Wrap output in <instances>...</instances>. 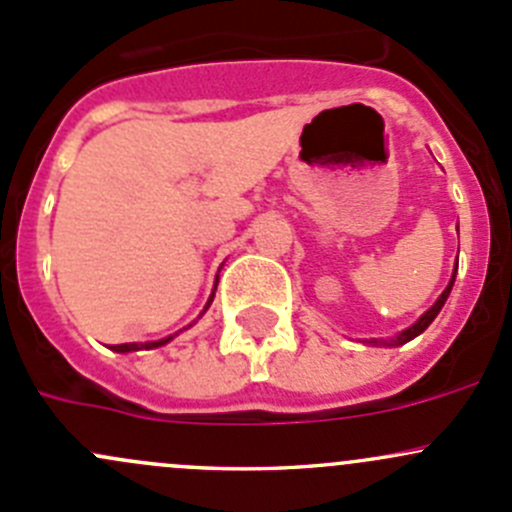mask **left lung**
Here are the masks:
<instances>
[{
    "instance_id": "8db88e82",
    "label": "left lung",
    "mask_w": 512,
    "mask_h": 512,
    "mask_svg": "<svg viewBox=\"0 0 512 512\" xmlns=\"http://www.w3.org/2000/svg\"><path fill=\"white\" fill-rule=\"evenodd\" d=\"M456 272H458V260H456V267H453L451 282H448V287L443 289V292H441V297H438L436 302H433L431 307H428L426 312H423L421 317H418L416 322L411 324V327H406L404 332H399V334H396L394 339H371L369 344H376V347H379V344H381V347H401V344L411 342V339H416L418 334H421V332H426V329H428V324H431L433 319L438 317V312H441V309H443V304H446L448 294H451V289H453V282H456Z\"/></svg>"
}]
</instances>
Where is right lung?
<instances>
[{"label":"right lung","mask_w":512,"mask_h":512,"mask_svg":"<svg viewBox=\"0 0 512 512\" xmlns=\"http://www.w3.org/2000/svg\"><path fill=\"white\" fill-rule=\"evenodd\" d=\"M215 289H218V277H215V287H213V292H210L208 304H205V309H203V312H200V314L208 312V307H210V304H213ZM188 327H193V324H188ZM188 327H185V329H188ZM173 337H178V334H170V337H165V339H156V342H143V344H138V342H131V344H113L111 349H113V352H118V354L141 352V349H158V347H163V344H168Z\"/></svg>","instance_id":"obj_1"}]
</instances>
